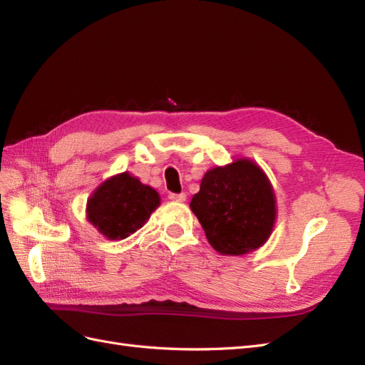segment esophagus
<instances>
[{
	"label": "esophagus",
	"instance_id": "1",
	"mask_svg": "<svg viewBox=\"0 0 365 365\" xmlns=\"http://www.w3.org/2000/svg\"><path fill=\"white\" fill-rule=\"evenodd\" d=\"M169 200L176 201V202H184L187 200V196H185V193H170Z\"/></svg>",
	"mask_w": 365,
	"mask_h": 365
}]
</instances>
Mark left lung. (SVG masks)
Wrapping results in <instances>:
<instances>
[{
  "mask_svg": "<svg viewBox=\"0 0 365 365\" xmlns=\"http://www.w3.org/2000/svg\"><path fill=\"white\" fill-rule=\"evenodd\" d=\"M190 208L210 245L224 256L260 248L272 233L277 213L268 176L248 158L208 170Z\"/></svg>",
  "mask_w": 365,
  "mask_h": 365,
  "instance_id": "left-lung-1",
  "label": "left lung"
}]
</instances>
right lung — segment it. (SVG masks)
I'll use <instances>...</instances> for the list:
<instances>
[{
    "label": "right lung",
    "instance_id": "right-lung-1",
    "mask_svg": "<svg viewBox=\"0 0 365 365\" xmlns=\"http://www.w3.org/2000/svg\"><path fill=\"white\" fill-rule=\"evenodd\" d=\"M158 205V192L125 172L97 187L88 200L86 217L98 233L120 240L145 225Z\"/></svg>",
    "mask_w": 365,
    "mask_h": 365
}]
</instances>
